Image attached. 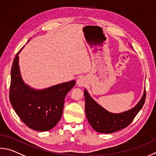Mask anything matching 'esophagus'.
<instances>
[{
  "label": "esophagus",
  "mask_w": 156,
  "mask_h": 156,
  "mask_svg": "<svg viewBox=\"0 0 156 156\" xmlns=\"http://www.w3.org/2000/svg\"><path fill=\"white\" fill-rule=\"evenodd\" d=\"M86 84V80L84 77H80L77 80V84L79 87H83Z\"/></svg>",
  "instance_id": "1"
}]
</instances>
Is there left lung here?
Wrapping results in <instances>:
<instances>
[{"label":"left lung","instance_id":"obj_1","mask_svg":"<svg viewBox=\"0 0 156 156\" xmlns=\"http://www.w3.org/2000/svg\"><path fill=\"white\" fill-rule=\"evenodd\" d=\"M85 98V112L87 120L96 132L105 134L119 131L128 126L142 108L146 99L145 89L142 98L133 108L127 111L115 114L107 111L94 101L87 90L84 91Z\"/></svg>","mask_w":156,"mask_h":156}]
</instances>
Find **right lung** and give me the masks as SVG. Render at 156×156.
<instances>
[{
    "instance_id": "add662e5",
    "label": "right lung",
    "mask_w": 156,
    "mask_h": 156,
    "mask_svg": "<svg viewBox=\"0 0 156 156\" xmlns=\"http://www.w3.org/2000/svg\"><path fill=\"white\" fill-rule=\"evenodd\" d=\"M11 71L9 100L14 110L26 125L36 131L53 128L63 114L65 98L74 87L75 80L61 83L43 90L30 88L22 80L20 72L18 54Z\"/></svg>"
}]
</instances>
